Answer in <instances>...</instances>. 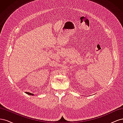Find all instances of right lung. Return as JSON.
I'll return each mask as SVG.
<instances>
[{
  "mask_svg": "<svg viewBox=\"0 0 123 123\" xmlns=\"http://www.w3.org/2000/svg\"><path fill=\"white\" fill-rule=\"evenodd\" d=\"M26 93H27V94H29V95H33L34 94H33V93H30V92H25Z\"/></svg>",
  "mask_w": 123,
  "mask_h": 123,
  "instance_id": "add662e5",
  "label": "right lung"
}]
</instances>
